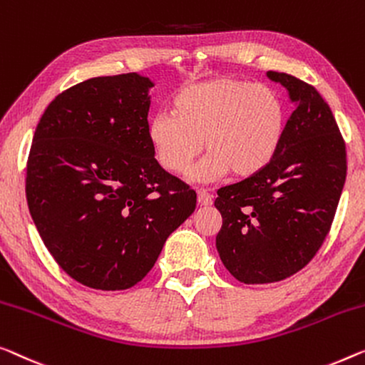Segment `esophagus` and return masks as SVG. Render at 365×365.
Instances as JSON below:
<instances>
[{"mask_svg":"<svg viewBox=\"0 0 365 365\" xmlns=\"http://www.w3.org/2000/svg\"><path fill=\"white\" fill-rule=\"evenodd\" d=\"M198 203L201 206H210L213 203V197L206 190H198Z\"/></svg>","mask_w":365,"mask_h":365,"instance_id":"1","label":"esophagus"}]
</instances>
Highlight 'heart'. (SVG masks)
I'll return each mask as SVG.
<instances>
[{
    "label": "heart",
    "mask_w": 365,
    "mask_h": 365,
    "mask_svg": "<svg viewBox=\"0 0 365 365\" xmlns=\"http://www.w3.org/2000/svg\"><path fill=\"white\" fill-rule=\"evenodd\" d=\"M285 133V105L267 85L221 77L188 85L173 96L170 114H157L148 126L159 165L172 175L187 172L203 149L205 159L190 180L227 175L249 178L267 167Z\"/></svg>",
    "instance_id": "1"
}]
</instances>
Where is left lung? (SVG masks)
I'll list each match as a JSON object with an SVG mask.
<instances>
[{
	"label": "left lung",
	"mask_w": 365,
	"mask_h": 365,
	"mask_svg": "<svg viewBox=\"0 0 365 365\" xmlns=\"http://www.w3.org/2000/svg\"><path fill=\"white\" fill-rule=\"evenodd\" d=\"M295 105L274 160L217 190L221 262L244 284H272L302 270L328 236L346 182V144L317 88L267 72Z\"/></svg>",
	"instance_id": "1"
}]
</instances>
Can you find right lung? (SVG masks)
Wrapping results in <instances>:
<instances>
[{
  "label": "right lung",
  "mask_w": 365,
  "mask_h": 365,
  "mask_svg": "<svg viewBox=\"0 0 365 365\" xmlns=\"http://www.w3.org/2000/svg\"><path fill=\"white\" fill-rule=\"evenodd\" d=\"M152 86L139 73L81 81L47 106L32 139V221L56 262L96 290L143 280L197 206V193L150 148Z\"/></svg>",
  "instance_id": "add662e5"
}]
</instances>
